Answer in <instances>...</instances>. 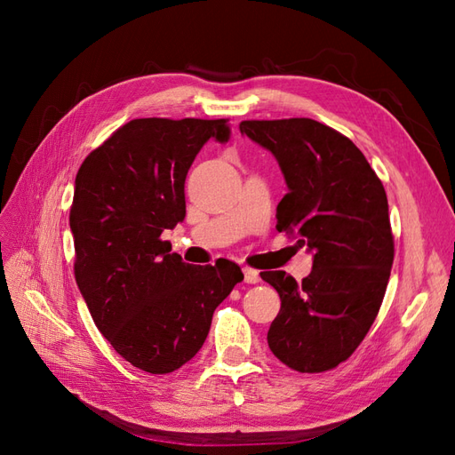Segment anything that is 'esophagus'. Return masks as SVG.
Listing matches in <instances>:
<instances>
[{
  "label": "esophagus",
  "instance_id": "obj_1",
  "mask_svg": "<svg viewBox=\"0 0 455 455\" xmlns=\"http://www.w3.org/2000/svg\"><path fill=\"white\" fill-rule=\"evenodd\" d=\"M243 273H244V283L249 284H256L259 283V273L252 267H243Z\"/></svg>",
  "mask_w": 455,
  "mask_h": 455
}]
</instances>
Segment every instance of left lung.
Wrapping results in <instances>:
<instances>
[{
  "label": "left lung",
  "instance_id": "8db88e82",
  "mask_svg": "<svg viewBox=\"0 0 455 455\" xmlns=\"http://www.w3.org/2000/svg\"><path fill=\"white\" fill-rule=\"evenodd\" d=\"M239 129L271 151L284 176L277 229L313 254L301 283L259 273L281 296L269 349L298 371L336 368L361 346L389 283L395 244L383 184L347 136L315 119L243 121Z\"/></svg>",
  "mask_w": 455,
  "mask_h": 455
}]
</instances>
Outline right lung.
I'll return each mask as SVG.
<instances>
[{"instance_id":"add662e5","label":"right lung","mask_w":455,"mask_h":455,"mask_svg":"<svg viewBox=\"0 0 455 455\" xmlns=\"http://www.w3.org/2000/svg\"><path fill=\"white\" fill-rule=\"evenodd\" d=\"M228 119H132L76 176V283L96 328L132 366L169 374L196 356L214 309L243 281L237 264L191 266L163 241L186 218L184 184L201 148L229 140Z\"/></svg>"}]
</instances>
